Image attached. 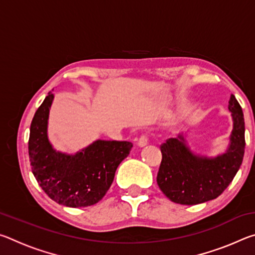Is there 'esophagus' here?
<instances>
[{
  "label": "esophagus",
  "mask_w": 255,
  "mask_h": 255,
  "mask_svg": "<svg viewBox=\"0 0 255 255\" xmlns=\"http://www.w3.org/2000/svg\"><path fill=\"white\" fill-rule=\"evenodd\" d=\"M147 143H148L147 136H146V135H143V136H140L139 139H138V141H137V145L139 146V147H144L145 145H147Z\"/></svg>",
  "instance_id": "obj_1"
}]
</instances>
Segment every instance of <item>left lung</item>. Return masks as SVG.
I'll list each match as a JSON object with an SVG mask.
<instances>
[{
    "label": "left lung",
    "mask_w": 255,
    "mask_h": 255,
    "mask_svg": "<svg viewBox=\"0 0 255 255\" xmlns=\"http://www.w3.org/2000/svg\"><path fill=\"white\" fill-rule=\"evenodd\" d=\"M233 129L226 150L209 157L193 152L182 133L161 146L157 184L171 201L198 205L221 196L240 170L245 149L244 116L236 98L228 101Z\"/></svg>",
    "instance_id": "8db88e82"
}]
</instances>
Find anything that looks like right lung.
<instances>
[{"instance_id":"right-lung-1","label":"right lung","mask_w":255,"mask_h":255,"mask_svg":"<svg viewBox=\"0 0 255 255\" xmlns=\"http://www.w3.org/2000/svg\"><path fill=\"white\" fill-rule=\"evenodd\" d=\"M54 94L49 92L30 126L29 158L32 173L50 199L79 208L100 201L114 181L116 170L130 153V141L98 139L75 154L54 148L48 119Z\"/></svg>"}]
</instances>
